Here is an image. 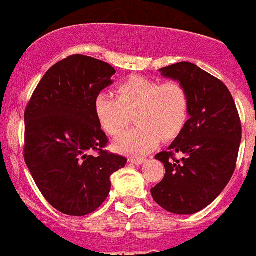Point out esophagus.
<instances>
[{"label": "esophagus", "mask_w": 256, "mask_h": 256, "mask_svg": "<svg viewBox=\"0 0 256 256\" xmlns=\"http://www.w3.org/2000/svg\"><path fill=\"white\" fill-rule=\"evenodd\" d=\"M131 164H135V165H141V164L145 162V158H128Z\"/></svg>", "instance_id": "esophagus-1"}]
</instances>
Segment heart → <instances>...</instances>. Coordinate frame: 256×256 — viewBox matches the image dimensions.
Returning <instances> with one entry per match:
<instances>
[{"label": "heart", "mask_w": 256, "mask_h": 256, "mask_svg": "<svg viewBox=\"0 0 256 256\" xmlns=\"http://www.w3.org/2000/svg\"><path fill=\"white\" fill-rule=\"evenodd\" d=\"M118 98L100 94L94 101L98 124L110 136H118L135 118L138 126L112 144L114 150L130 156H142L158 145L160 140L175 138L188 118V98L178 82L134 76L116 90Z\"/></svg>", "instance_id": "obj_1"}]
</instances>
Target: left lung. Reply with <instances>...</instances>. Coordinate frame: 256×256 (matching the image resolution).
<instances>
[{
  "label": "left lung",
  "instance_id": "8db88e82",
  "mask_svg": "<svg viewBox=\"0 0 256 256\" xmlns=\"http://www.w3.org/2000/svg\"><path fill=\"white\" fill-rule=\"evenodd\" d=\"M158 71L185 88L190 118L168 150L155 156L166 174L151 195L166 212L191 215L212 204L229 184L242 124L226 86L199 66L184 61Z\"/></svg>",
  "mask_w": 256,
  "mask_h": 256
}]
</instances>
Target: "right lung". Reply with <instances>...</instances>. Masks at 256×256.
<instances>
[{
  "mask_svg": "<svg viewBox=\"0 0 256 256\" xmlns=\"http://www.w3.org/2000/svg\"><path fill=\"white\" fill-rule=\"evenodd\" d=\"M115 74L106 62L72 54L44 74L24 111L26 165L44 199L66 215L98 209L110 192V176L128 162L102 150L108 138L94 108Z\"/></svg>",
  "mask_w": 256,
  "mask_h": 256,
  "instance_id": "right-lung-1",
  "label": "right lung"
}]
</instances>
